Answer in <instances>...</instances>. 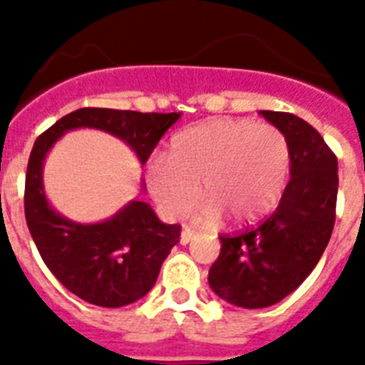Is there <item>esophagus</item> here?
Segmentation results:
<instances>
[{"label":"esophagus","mask_w":365,"mask_h":365,"mask_svg":"<svg viewBox=\"0 0 365 365\" xmlns=\"http://www.w3.org/2000/svg\"><path fill=\"white\" fill-rule=\"evenodd\" d=\"M193 235H195L193 229L187 227V225H183L182 237H180V242H182V244H189V242H191V240H193Z\"/></svg>","instance_id":"esophagus-1"}]
</instances>
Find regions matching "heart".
Here are the masks:
<instances>
[{
  "label": "heart",
  "mask_w": 365,
  "mask_h": 365,
  "mask_svg": "<svg viewBox=\"0 0 365 365\" xmlns=\"http://www.w3.org/2000/svg\"><path fill=\"white\" fill-rule=\"evenodd\" d=\"M292 172V149L280 128L252 119H212L180 132L166 159L148 163V187L168 217L206 200L199 220H259L278 205Z\"/></svg>",
  "instance_id": "b5f03b06"
}]
</instances>
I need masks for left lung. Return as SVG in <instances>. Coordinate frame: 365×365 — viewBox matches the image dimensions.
<instances>
[{"instance_id":"left-lung-1","label":"left lung","mask_w":365,"mask_h":365,"mask_svg":"<svg viewBox=\"0 0 365 365\" xmlns=\"http://www.w3.org/2000/svg\"><path fill=\"white\" fill-rule=\"evenodd\" d=\"M261 115L288 138L292 178L257 227L220 237V257L208 272L214 294L242 309L274 305L311 274L334 231L339 187L337 157L314 126L284 111Z\"/></svg>"}]
</instances>
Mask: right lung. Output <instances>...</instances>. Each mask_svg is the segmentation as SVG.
<instances>
[{
    "label": "right lung",
    "instance_id": "1",
    "mask_svg": "<svg viewBox=\"0 0 365 365\" xmlns=\"http://www.w3.org/2000/svg\"><path fill=\"white\" fill-rule=\"evenodd\" d=\"M180 113L81 108L64 115L34 143L24 187V214L45 265L71 294L98 307H125L153 288L160 265L180 242V225H166L151 206L132 200L113 217L83 225L53 210L43 191V160L71 128H100L125 140L142 165Z\"/></svg>",
    "mask_w": 365,
    "mask_h": 365
}]
</instances>
